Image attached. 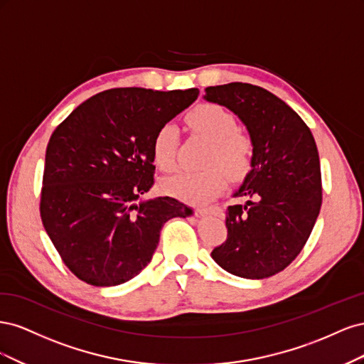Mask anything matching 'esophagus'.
Segmentation results:
<instances>
[{"label": "esophagus", "instance_id": "34e87169", "mask_svg": "<svg viewBox=\"0 0 364 364\" xmlns=\"http://www.w3.org/2000/svg\"><path fill=\"white\" fill-rule=\"evenodd\" d=\"M197 213H199L200 215H215V217H220L223 211H222V208H220V206L211 205V206L197 208Z\"/></svg>", "mask_w": 364, "mask_h": 364}]
</instances>
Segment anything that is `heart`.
Here are the masks:
<instances>
[{"instance_id": "1", "label": "heart", "mask_w": 364, "mask_h": 364, "mask_svg": "<svg viewBox=\"0 0 364 364\" xmlns=\"http://www.w3.org/2000/svg\"><path fill=\"white\" fill-rule=\"evenodd\" d=\"M188 126L213 142L205 170H182L162 179L165 194L181 200L200 203L211 200L226 186V171L232 176L243 173L250 164L252 142L238 132L234 114L214 103L196 106L186 115ZM179 144V129L168 123L161 126L151 141V158L158 168L171 171L176 167V153Z\"/></svg>"}]
</instances>
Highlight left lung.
Here are the masks:
<instances>
[{"label": "left lung", "mask_w": 364, "mask_h": 364, "mask_svg": "<svg viewBox=\"0 0 364 364\" xmlns=\"http://www.w3.org/2000/svg\"><path fill=\"white\" fill-rule=\"evenodd\" d=\"M205 100L238 115L253 146L252 168L234 194L246 203L228 206V238L211 257L235 277H273L299 255L321 211L316 141L304 119L264 87L241 82L209 86Z\"/></svg>", "instance_id": "obj_1"}]
</instances>
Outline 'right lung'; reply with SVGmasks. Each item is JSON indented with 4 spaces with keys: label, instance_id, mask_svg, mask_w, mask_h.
Segmentation results:
<instances>
[{
    "label": "right lung",
    "instance_id": "obj_1",
    "mask_svg": "<svg viewBox=\"0 0 364 364\" xmlns=\"http://www.w3.org/2000/svg\"><path fill=\"white\" fill-rule=\"evenodd\" d=\"M197 95V87H115L87 98L53 132L41 218L80 281L112 287L135 278L151 261L162 226L191 214L168 196L139 199L155 183L153 136Z\"/></svg>",
    "mask_w": 364,
    "mask_h": 364
}]
</instances>
